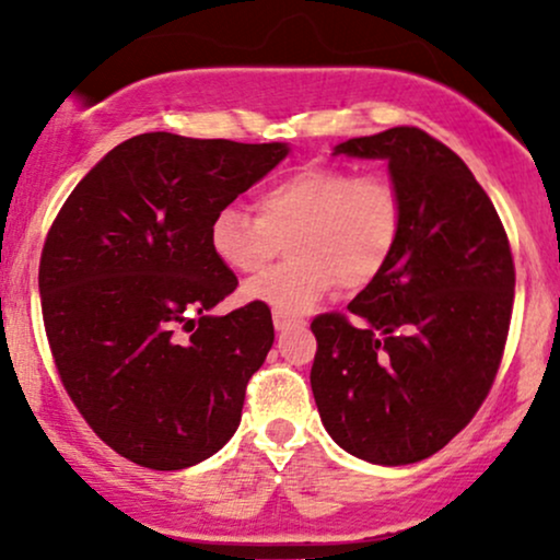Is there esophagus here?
<instances>
[{"label":"esophagus","instance_id":"obj_1","mask_svg":"<svg viewBox=\"0 0 560 560\" xmlns=\"http://www.w3.org/2000/svg\"><path fill=\"white\" fill-rule=\"evenodd\" d=\"M300 324H302L300 318L289 316V313H284V311H273V326H276V331H287L289 326H300Z\"/></svg>","mask_w":560,"mask_h":560}]
</instances>
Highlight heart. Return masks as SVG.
<instances>
[{
  "mask_svg": "<svg viewBox=\"0 0 560 560\" xmlns=\"http://www.w3.org/2000/svg\"><path fill=\"white\" fill-rule=\"evenodd\" d=\"M402 231L400 195L384 176H355L334 165H307L268 186L258 215L226 205L208 242L229 271L253 276L271 262L279 240L292 262L249 281L244 294L284 313H305L337 292L361 289L387 268Z\"/></svg>",
  "mask_w": 560,
  "mask_h": 560,
  "instance_id": "b5f03b06",
  "label": "heart"
}]
</instances>
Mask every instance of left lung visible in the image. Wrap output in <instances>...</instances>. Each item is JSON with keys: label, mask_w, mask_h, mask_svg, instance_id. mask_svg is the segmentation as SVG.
<instances>
[{"label": "left lung", "mask_w": 560, "mask_h": 560, "mask_svg": "<svg viewBox=\"0 0 560 560\" xmlns=\"http://www.w3.org/2000/svg\"><path fill=\"white\" fill-rule=\"evenodd\" d=\"M331 155L384 160L402 231L382 273L326 313L311 387L339 447L378 466L429 458L485 402L513 307L511 247L468 165L421 128L347 139Z\"/></svg>", "instance_id": "obj_1"}]
</instances>
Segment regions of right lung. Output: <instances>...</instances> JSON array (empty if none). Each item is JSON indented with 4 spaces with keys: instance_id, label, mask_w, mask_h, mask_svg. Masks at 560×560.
I'll return each instance as SVG.
<instances>
[{
    "instance_id": "1",
    "label": "right lung",
    "mask_w": 560,
    "mask_h": 560,
    "mask_svg": "<svg viewBox=\"0 0 560 560\" xmlns=\"http://www.w3.org/2000/svg\"><path fill=\"white\" fill-rule=\"evenodd\" d=\"M287 155V141L141 133L81 178L49 229L38 294L57 374L133 464L189 468L240 427L273 320L262 302L213 316L236 276L208 229Z\"/></svg>"
}]
</instances>
